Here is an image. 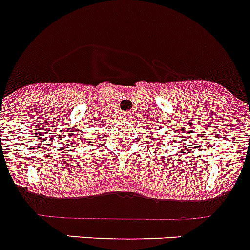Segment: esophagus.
I'll use <instances>...</instances> for the list:
<instances>
[{
  "label": "esophagus",
  "instance_id": "1",
  "mask_svg": "<svg viewBox=\"0 0 250 250\" xmlns=\"http://www.w3.org/2000/svg\"><path fill=\"white\" fill-rule=\"evenodd\" d=\"M130 116H131V114H130V112H124V114L121 115V119L125 121H127V120H130Z\"/></svg>",
  "mask_w": 250,
  "mask_h": 250
}]
</instances>
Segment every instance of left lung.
I'll use <instances>...</instances> for the list:
<instances>
[{
    "mask_svg": "<svg viewBox=\"0 0 250 250\" xmlns=\"http://www.w3.org/2000/svg\"><path fill=\"white\" fill-rule=\"evenodd\" d=\"M155 138H156V136H155Z\"/></svg>",
    "mask_w": 250,
    "mask_h": 250,
    "instance_id": "8db88e82",
    "label": "left lung"
}]
</instances>
